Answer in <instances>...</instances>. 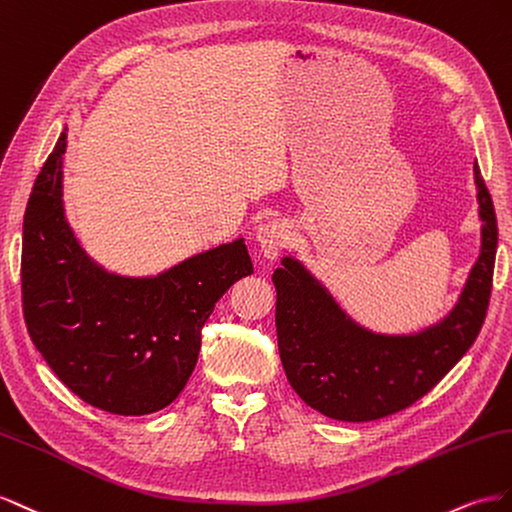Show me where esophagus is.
I'll use <instances>...</instances> for the list:
<instances>
[{"mask_svg": "<svg viewBox=\"0 0 512 512\" xmlns=\"http://www.w3.org/2000/svg\"><path fill=\"white\" fill-rule=\"evenodd\" d=\"M289 242V227L283 221H272L261 225L257 231V244L268 259H274L279 255Z\"/></svg>", "mask_w": 512, "mask_h": 512, "instance_id": "1", "label": "esophagus"}]
</instances>
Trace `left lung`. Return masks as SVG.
Here are the masks:
<instances>
[{
	"label": "left lung",
	"mask_w": 512,
	"mask_h": 512,
	"mask_svg": "<svg viewBox=\"0 0 512 512\" xmlns=\"http://www.w3.org/2000/svg\"><path fill=\"white\" fill-rule=\"evenodd\" d=\"M483 248L450 315L412 337H379L349 321L298 261L283 259L276 287V337L283 369L300 399L324 416L367 422L416 403L476 341L493 285L498 221L474 163Z\"/></svg>",
	"instance_id": "obj_1"
}]
</instances>
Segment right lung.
<instances>
[{
  "label": "right lung",
  "mask_w": 512,
  "mask_h": 512,
  "mask_svg": "<svg viewBox=\"0 0 512 512\" xmlns=\"http://www.w3.org/2000/svg\"><path fill=\"white\" fill-rule=\"evenodd\" d=\"M68 130L42 165L23 216V317L62 382L98 410L143 416L178 399L216 300L253 274L242 240L212 248L156 279H120L94 266L64 221Z\"/></svg>",
  "instance_id": "right-lung-1"
}]
</instances>
